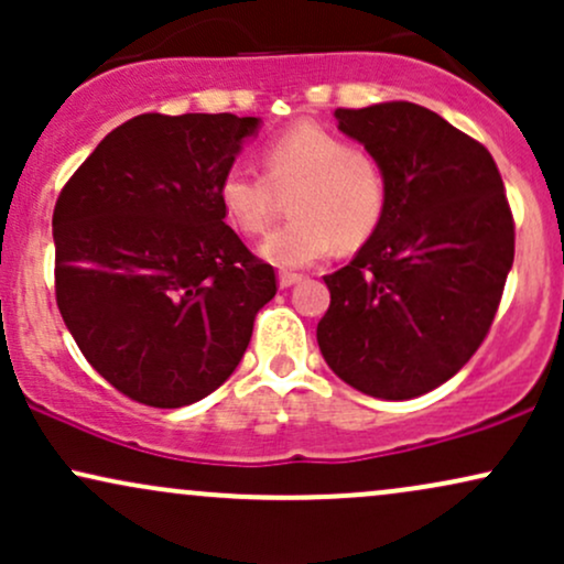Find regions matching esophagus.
Wrapping results in <instances>:
<instances>
[{"mask_svg":"<svg viewBox=\"0 0 564 564\" xmlns=\"http://www.w3.org/2000/svg\"><path fill=\"white\" fill-rule=\"evenodd\" d=\"M300 281H302V275H296V273H281V275H278V286H281V289L296 286Z\"/></svg>","mask_w":564,"mask_h":564,"instance_id":"esophagus-1","label":"esophagus"}]
</instances>
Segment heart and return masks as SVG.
<instances>
[{
	"mask_svg": "<svg viewBox=\"0 0 564 564\" xmlns=\"http://www.w3.org/2000/svg\"><path fill=\"white\" fill-rule=\"evenodd\" d=\"M264 177L228 170L217 185L219 206L238 230L257 236L289 200V225L260 243V257L300 270L339 249H358L379 228L387 209L381 164L352 142L304 124L278 134L262 151Z\"/></svg>",
	"mask_w": 564,
	"mask_h": 564,
	"instance_id": "obj_1",
	"label": "heart"
}]
</instances>
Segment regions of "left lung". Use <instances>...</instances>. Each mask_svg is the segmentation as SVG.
Segmentation results:
<instances>
[{
  "label": "left lung",
  "instance_id": "obj_1",
  "mask_svg": "<svg viewBox=\"0 0 564 564\" xmlns=\"http://www.w3.org/2000/svg\"><path fill=\"white\" fill-rule=\"evenodd\" d=\"M387 177V209L355 260L326 275V364L355 390L411 400L482 345L514 262V219L496 161L416 102L336 108Z\"/></svg>",
  "mask_w": 564,
  "mask_h": 564
}]
</instances>
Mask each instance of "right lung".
<instances>
[{
  "label": "right lung",
  "mask_w": 564,
  "mask_h": 564,
  "mask_svg": "<svg viewBox=\"0 0 564 564\" xmlns=\"http://www.w3.org/2000/svg\"><path fill=\"white\" fill-rule=\"evenodd\" d=\"M262 119L142 113L116 127L53 215L57 310L127 398L183 408L241 364L275 270L225 225L217 185Z\"/></svg>",
  "instance_id": "1"
}]
</instances>
